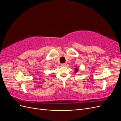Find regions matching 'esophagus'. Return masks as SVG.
<instances>
[{"label":"esophagus","mask_w":121,"mask_h":121,"mask_svg":"<svg viewBox=\"0 0 121 121\" xmlns=\"http://www.w3.org/2000/svg\"><path fill=\"white\" fill-rule=\"evenodd\" d=\"M61 65L62 66H63V67H65V65H66V64H65V63H64V64H61Z\"/></svg>","instance_id":"esophagus-1"}]
</instances>
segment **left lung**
I'll use <instances>...</instances> for the list:
<instances>
[{"instance_id": "1", "label": "left lung", "mask_w": 121, "mask_h": 121, "mask_svg": "<svg viewBox=\"0 0 121 121\" xmlns=\"http://www.w3.org/2000/svg\"><path fill=\"white\" fill-rule=\"evenodd\" d=\"M75 69V73H77V72L78 71V68H76Z\"/></svg>"}]
</instances>
